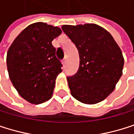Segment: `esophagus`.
Segmentation results:
<instances>
[{
	"mask_svg": "<svg viewBox=\"0 0 134 134\" xmlns=\"http://www.w3.org/2000/svg\"><path fill=\"white\" fill-rule=\"evenodd\" d=\"M66 59H63V61H62V63H63V65H65V64H66Z\"/></svg>",
	"mask_w": 134,
	"mask_h": 134,
	"instance_id": "esophagus-1",
	"label": "esophagus"
}]
</instances>
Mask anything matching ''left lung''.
Instances as JSON below:
<instances>
[{
    "label": "left lung",
    "instance_id": "8db88e82",
    "mask_svg": "<svg viewBox=\"0 0 134 134\" xmlns=\"http://www.w3.org/2000/svg\"><path fill=\"white\" fill-rule=\"evenodd\" d=\"M63 31L76 45L80 63L77 73L68 77L71 95L86 104L108 97L122 75V52L111 34L94 24L63 25Z\"/></svg>",
    "mask_w": 134,
    "mask_h": 134
}]
</instances>
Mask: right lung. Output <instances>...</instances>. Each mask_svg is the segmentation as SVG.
<instances>
[{
    "label": "right lung",
    "instance_id": "add662e5",
    "mask_svg": "<svg viewBox=\"0 0 134 134\" xmlns=\"http://www.w3.org/2000/svg\"><path fill=\"white\" fill-rule=\"evenodd\" d=\"M61 33L58 26L34 23L16 37L8 50L10 80L19 94L30 104L44 103L52 96L62 64L52 41Z\"/></svg>",
    "mask_w": 134,
    "mask_h": 134
}]
</instances>
